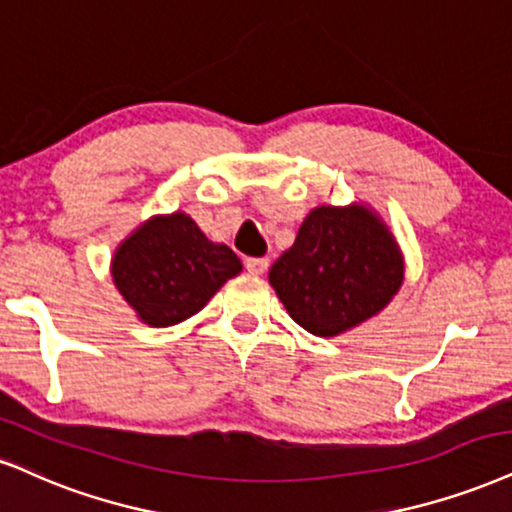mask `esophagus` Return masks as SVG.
<instances>
[{"label": "esophagus", "mask_w": 512, "mask_h": 512, "mask_svg": "<svg viewBox=\"0 0 512 512\" xmlns=\"http://www.w3.org/2000/svg\"><path fill=\"white\" fill-rule=\"evenodd\" d=\"M244 266L251 275H263L268 270V258H246Z\"/></svg>", "instance_id": "34e87169"}]
</instances>
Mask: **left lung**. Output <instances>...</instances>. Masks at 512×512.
I'll return each instance as SVG.
<instances>
[{"mask_svg": "<svg viewBox=\"0 0 512 512\" xmlns=\"http://www.w3.org/2000/svg\"><path fill=\"white\" fill-rule=\"evenodd\" d=\"M406 263L394 232L375 208L320 204L268 280L296 325L339 337L384 311L403 285Z\"/></svg>", "mask_w": 512, "mask_h": 512, "instance_id": "1", "label": "left lung"}]
</instances>
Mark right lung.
<instances>
[{
  "mask_svg": "<svg viewBox=\"0 0 512 512\" xmlns=\"http://www.w3.org/2000/svg\"><path fill=\"white\" fill-rule=\"evenodd\" d=\"M239 273L235 251L211 242L185 211L147 218L111 256L113 285L149 327L192 318Z\"/></svg>",
  "mask_w": 512,
  "mask_h": 512,
  "instance_id": "right-lung-1",
  "label": "right lung"
}]
</instances>
